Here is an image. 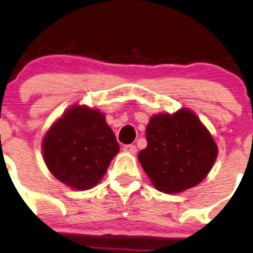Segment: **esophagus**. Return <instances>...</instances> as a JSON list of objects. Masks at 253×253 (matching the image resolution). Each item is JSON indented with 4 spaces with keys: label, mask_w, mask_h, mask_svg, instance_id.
<instances>
[{
    "label": "esophagus",
    "mask_w": 253,
    "mask_h": 253,
    "mask_svg": "<svg viewBox=\"0 0 253 253\" xmlns=\"http://www.w3.org/2000/svg\"><path fill=\"white\" fill-rule=\"evenodd\" d=\"M124 151L128 153H136L137 152V147H136L134 145H126L124 146Z\"/></svg>",
    "instance_id": "obj_1"
}]
</instances>
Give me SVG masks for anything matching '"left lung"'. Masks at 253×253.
Returning <instances> with one entry per match:
<instances>
[{"instance_id": "8db88e82", "label": "left lung", "mask_w": 253, "mask_h": 253, "mask_svg": "<svg viewBox=\"0 0 253 253\" xmlns=\"http://www.w3.org/2000/svg\"><path fill=\"white\" fill-rule=\"evenodd\" d=\"M147 147L138 161L156 190L178 193L195 187L216 161V142L188 108L152 116L146 127Z\"/></svg>"}]
</instances>
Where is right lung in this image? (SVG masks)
Masks as SVG:
<instances>
[{
    "instance_id": "1",
    "label": "right lung",
    "mask_w": 253,
    "mask_h": 253,
    "mask_svg": "<svg viewBox=\"0 0 253 253\" xmlns=\"http://www.w3.org/2000/svg\"><path fill=\"white\" fill-rule=\"evenodd\" d=\"M120 151L100 110L75 105L49 127L42 141L47 169L62 183L84 191L97 185Z\"/></svg>"
}]
</instances>
